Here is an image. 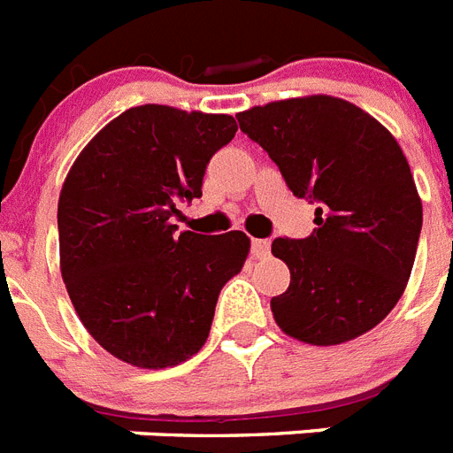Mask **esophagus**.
<instances>
[{
  "instance_id": "esophagus-1",
  "label": "esophagus",
  "mask_w": 453,
  "mask_h": 453,
  "mask_svg": "<svg viewBox=\"0 0 453 453\" xmlns=\"http://www.w3.org/2000/svg\"><path fill=\"white\" fill-rule=\"evenodd\" d=\"M269 239H253L250 242V256L253 257H267L269 256Z\"/></svg>"
}]
</instances>
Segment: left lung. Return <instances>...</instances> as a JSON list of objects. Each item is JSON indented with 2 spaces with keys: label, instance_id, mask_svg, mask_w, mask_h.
Instances as JSON below:
<instances>
[{
  "label": "left lung",
  "instance_id": "left-lung-1",
  "mask_svg": "<svg viewBox=\"0 0 453 453\" xmlns=\"http://www.w3.org/2000/svg\"><path fill=\"white\" fill-rule=\"evenodd\" d=\"M297 197L318 203L306 239H273L290 285L272 297L276 325L311 345H338L385 320L401 299L421 233L408 158L378 119L336 96L273 101L239 112Z\"/></svg>",
  "mask_w": 453,
  "mask_h": 453
}]
</instances>
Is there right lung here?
Wrapping results in <instances>:
<instances>
[{
	"label": "right lung",
	"instance_id": "1",
	"mask_svg": "<svg viewBox=\"0 0 453 453\" xmlns=\"http://www.w3.org/2000/svg\"><path fill=\"white\" fill-rule=\"evenodd\" d=\"M230 115L138 105L89 140L59 193V267L87 332L138 368L203 348L220 288L242 272L239 230L174 234L177 203L203 196L209 158L234 138Z\"/></svg>",
	"mask_w": 453,
	"mask_h": 453
}]
</instances>
